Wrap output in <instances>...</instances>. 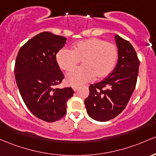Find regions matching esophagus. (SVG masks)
<instances>
[{
    "label": "esophagus",
    "instance_id": "1",
    "mask_svg": "<svg viewBox=\"0 0 156 156\" xmlns=\"http://www.w3.org/2000/svg\"><path fill=\"white\" fill-rule=\"evenodd\" d=\"M79 87H80L79 86H73L72 88H73V90H74V91H76V90H77L79 89Z\"/></svg>",
    "mask_w": 156,
    "mask_h": 156
}]
</instances>
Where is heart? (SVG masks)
I'll return each instance as SVG.
<instances>
[{
  "label": "heart",
  "instance_id": "b5f03b06",
  "mask_svg": "<svg viewBox=\"0 0 156 156\" xmlns=\"http://www.w3.org/2000/svg\"><path fill=\"white\" fill-rule=\"evenodd\" d=\"M117 58L116 45L98 38L78 42L73 50L62 48L56 56L59 67L63 71L73 69L82 60V67L71 70L66 76V83L73 86L89 83L94 76L105 77L114 69Z\"/></svg>",
  "mask_w": 156,
  "mask_h": 156
}]
</instances>
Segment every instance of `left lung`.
Here are the masks:
<instances>
[{
  "instance_id": "8db88e82",
  "label": "left lung",
  "mask_w": 156,
  "mask_h": 156,
  "mask_svg": "<svg viewBox=\"0 0 156 156\" xmlns=\"http://www.w3.org/2000/svg\"><path fill=\"white\" fill-rule=\"evenodd\" d=\"M118 61L115 69L104 80L90 85V94L85 100L87 113L93 119L107 122L118 116L132 96L140 62L133 45L115 35Z\"/></svg>"
}]
</instances>
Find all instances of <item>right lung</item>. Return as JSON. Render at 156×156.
I'll return each instance as SVG.
<instances>
[{
	"label": "right lung",
	"instance_id": "add662e5",
	"mask_svg": "<svg viewBox=\"0 0 156 156\" xmlns=\"http://www.w3.org/2000/svg\"><path fill=\"white\" fill-rule=\"evenodd\" d=\"M66 40L48 31L40 33L20 48L15 61V80L23 100L31 113L45 122L63 117L74 93L71 87H56L64 79L56 55Z\"/></svg>",
	"mask_w": 156,
	"mask_h": 156
}]
</instances>
